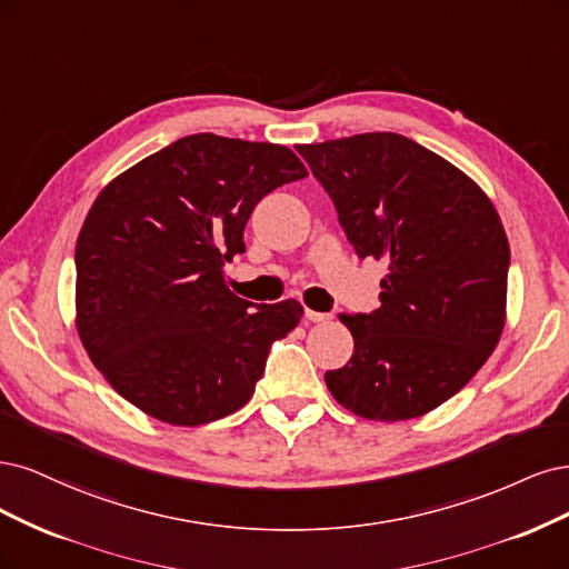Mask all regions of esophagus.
Segmentation results:
<instances>
[{
	"instance_id": "esophagus-1",
	"label": "esophagus",
	"mask_w": 569,
	"mask_h": 569,
	"mask_svg": "<svg viewBox=\"0 0 569 569\" xmlns=\"http://www.w3.org/2000/svg\"><path fill=\"white\" fill-rule=\"evenodd\" d=\"M305 319L307 321H315V323H326L331 321V315H323V311H315V309H305Z\"/></svg>"
}]
</instances>
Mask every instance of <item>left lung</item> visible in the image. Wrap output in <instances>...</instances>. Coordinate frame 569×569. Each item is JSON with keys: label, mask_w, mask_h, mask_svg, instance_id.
<instances>
[{"label": "left lung", "mask_w": 569, "mask_h": 569, "mask_svg": "<svg viewBox=\"0 0 569 569\" xmlns=\"http://www.w3.org/2000/svg\"><path fill=\"white\" fill-rule=\"evenodd\" d=\"M298 153L359 258L388 264L373 315H340L355 352L326 373L328 390L369 420L426 416L501 340L510 262L501 217L466 172L395 132L302 143Z\"/></svg>", "instance_id": "8db88e82"}]
</instances>
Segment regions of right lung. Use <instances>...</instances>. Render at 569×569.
Masks as SVG:
<instances>
[{
	"instance_id": "1",
	"label": "right lung",
	"mask_w": 569,
	"mask_h": 569,
	"mask_svg": "<svg viewBox=\"0 0 569 569\" xmlns=\"http://www.w3.org/2000/svg\"><path fill=\"white\" fill-rule=\"evenodd\" d=\"M307 177L286 146L191 134L108 181L76 248V326L111 388L146 416L196 428L248 405L302 305L241 300L224 262L252 208Z\"/></svg>"
}]
</instances>
